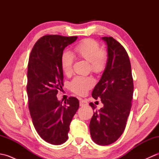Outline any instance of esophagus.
I'll use <instances>...</instances> for the list:
<instances>
[{
  "mask_svg": "<svg viewBox=\"0 0 159 159\" xmlns=\"http://www.w3.org/2000/svg\"><path fill=\"white\" fill-rule=\"evenodd\" d=\"M87 104H88V103H87V102L85 100H80V107L87 106Z\"/></svg>",
  "mask_w": 159,
  "mask_h": 159,
  "instance_id": "34e87169",
  "label": "esophagus"
}]
</instances>
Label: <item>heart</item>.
Returning a JSON list of instances; mask_svg holds the SVG:
<instances>
[{"instance_id": "b5f03b06", "label": "heart", "mask_w": 159, "mask_h": 159, "mask_svg": "<svg viewBox=\"0 0 159 159\" xmlns=\"http://www.w3.org/2000/svg\"><path fill=\"white\" fill-rule=\"evenodd\" d=\"M74 51L80 58L90 62L92 71L100 73L105 69L107 62V53L100 50L99 43L93 39H85L76 45ZM74 56L70 51H65L61 57V65L64 74H69L72 72ZM94 85V80L91 77L78 76L74 77L70 83L73 92L83 95Z\"/></svg>"}]
</instances>
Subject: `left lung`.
I'll list each match as a JSON object with an SVG mask.
<instances>
[{"label": "left lung", "instance_id": "8db88e82", "mask_svg": "<svg viewBox=\"0 0 159 159\" xmlns=\"http://www.w3.org/2000/svg\"><path fill=\"white\" fill-rule=\"evenodd\" d=\"M107 46V62L92 97L100 98L103 107L93 113L89 124L92 140L100 146L114 143L122 134L129 116L133 95V80L129 57L112 37L101 38ZM93 110L95 105L89 103Z\"/></svg>", "mask_w": 159, "mask_h": 159}]
</instances>
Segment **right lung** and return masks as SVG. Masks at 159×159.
<instances>
[{"mask_svg":"<svg viewBox=\"0 0 159 159\" xmlns=\"http://www.w3.org/2000/svg\"><path fill=\"white\" fill-rule=\"evenodd\" d=\"M77 38L43 36L30 54L26 87L30 114L39 135L53 145L67 141L71 121L79 107L76 98L70 97L63 104L57 97L63 86L61 57L66 47Z\"/></svg>","mask_w":159,"mask_h":159,"instance_id":"1","label":"right lung"}]
</instances>
